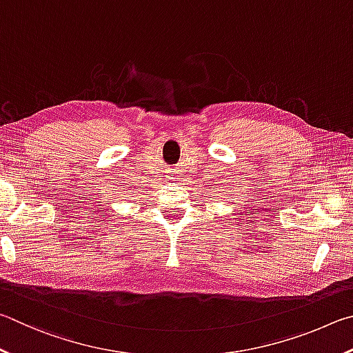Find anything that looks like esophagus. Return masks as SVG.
<instances>
[{
    "mask_svg": "<svg viewBox=\"0 0 353 353\" xmlns=\"http://www.w3.org/2000/svg\"><path fill=\"white\" fill-rule=\"evenodd\" d=\"M169 178H170V180H173V178H172V176H169Z\"/></svg>",
    "mask_w": 353,
    "mask_h": 353,
    "instance_id": "34e87169",
    "label": "esophagus"
}]
</instances>
